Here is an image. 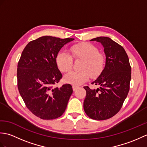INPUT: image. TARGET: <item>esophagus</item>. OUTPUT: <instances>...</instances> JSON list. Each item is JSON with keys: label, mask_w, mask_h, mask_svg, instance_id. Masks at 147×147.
I'll use <instances>...</instances> for the list:
<instances>
[{"label": "esophagus", "mask_w": 147, "mask_h": 147, "mask_svg": "<svg viewBox=\"0 0 147 147\" xmlns=\"http://www.w3.org/2000/svg\"><path fill=\"white\" fill-rule=\"evenodd\" d=\"M78 88H79V86H76V85H73V91H75V90H76Z\"/></svg>", "instance_id": "1"}]
</instances>
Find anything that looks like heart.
Segmentation results:
<instances>
[{"mask_svg":"<svg viewBox=\"0 0 147 147\" xmlns=\"http://www.w3.org/2000/svg\"><path fill=\"white\" fill-rule=\"evenodd\" d=\"M71 56L64 52H59L56 61L58 67L62 72L67 73L73 64L74 59H82L80 64V71H74L64 76L65 82L80 85L85 82L90 76L95 78L98 76L105 66L104 55L98 52V48L92 43L83 42L74 44L70 47Z\"/></svg>","mask_w":147,"mask_h":147,"instance_id":"obj_1","label":"heart"}]
</instances>
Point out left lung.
Masks as SVG:
<instances>
[{"instance_id": "left-lung-1", "label": "left lung", "mask_w": 147, "mask_h": 147, "mask_svg": "<svg viewBox=\"0 0 147 147\" xmlns=\"http://www.w3.org/2000/svg\"><path fill=\"white\" fill-rule=\"evenodd\" d=\"M102 43L106 56L104 70L92 85L100 88L92 90L84 86L86 92L83 103L85 113L95 120H105L120 111L128 94L131 74L129 58L124 48L109 37L92 39Z\"/></svg>"}]
</instances>
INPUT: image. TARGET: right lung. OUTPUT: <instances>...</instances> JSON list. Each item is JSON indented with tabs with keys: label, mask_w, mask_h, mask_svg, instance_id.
I'll list each match as a JSON object with an SVG mask.
<instances>
[{
	"label": "right lung",
	"mask_w": 147,
	"mask_h": 147,
	"mask_svg": "<svg viewBox=\"0 0 147 147\" xmlns=\"http://www.w3.org/2000/svg\"><path fill=\"white\" fill-rule=\"evenodd\" d=\"M74 38L44 36L30 42L22 52L17 69L18 88L26 107L42 119L63 114L72 93L69 84L55 86L62 78L56 57Z\"/></svg>",
	"instance_id": "1"
}]
</instances>
